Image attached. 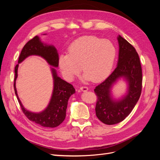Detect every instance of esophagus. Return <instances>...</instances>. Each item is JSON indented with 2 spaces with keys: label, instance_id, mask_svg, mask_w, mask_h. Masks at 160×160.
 Listing matches in <instances>:
<instances>
[{
  "label": "esophagus",
  "instance_id": "1",
  "mask_svg": "<svg viewBox=\"0 0 160 160\" xmlns=\"http://www.w3.org/2000/svg\"><path fill=\"white\" fill-rule=\"evenodd\" d=\"M88 89H88V87H81V88H80V90L82 91H83V92L88 91Z\"/></svg>",
  "mask_w": 160,
  "mask_h": 160
}]
</instances>
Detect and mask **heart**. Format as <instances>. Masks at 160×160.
I'll list each match as a JSON object with an SVG mask.
<instances>
[{
	"label": "heart",
	"instance_id": "heart-1",
	"mask_svg": "<svg viewBox=\"0 0 160 160\" xmlns=\"http://www.w3.org/2000/svg\"><path fill=\"white\" fill-rule=\"evenodd\" d=\"M116 57L113 42L95 36H84L72 42L69 53L59 57V65L65 79L71 81L82 70L83 81L98 82L107 77Z\"/></svg>",
	"mask_w": 160,
	"mask_h": 160
}]
</instances>
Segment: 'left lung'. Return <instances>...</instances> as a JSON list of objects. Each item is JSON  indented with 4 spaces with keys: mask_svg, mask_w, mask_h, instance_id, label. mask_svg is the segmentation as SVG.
<instances>
[{
    "mask_svg": "<svg viewBox=\"0 0 160 160\" xmlns=\"http://www.w3.org/2000/svg\"><path fill=\"white\" fill-rule=\"evenodd\" d=\"M119 58L117 67L107 79L94 89L98 97L95 113L105 124L118 123L128 117L141 95L142 70L139 57L135 48L120 35L118 36ZM127 82V93L118 100L111 95V88L119 78Z\"/></svg>",
    "mask_w": 160,
    "mask_h": 160,
    "instance_id": "left-lung-1",
    "label": "left lung"
}]
</instances>
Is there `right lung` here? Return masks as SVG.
<instances>
[{"label": "right lung", "instance_id": "1", "mask_svg": "<svg viewBox=\"0 0 160 160\" xmlns=\"http://www.w3.org/2000/svg\"><path fill=\"white\" fill-rule=\"evenodd\" d=\"M37 55L42 57L50 65L57 67L59 65V54L53 45L43 43L40 38L36 36L28 41L24 46L18 58V63H21L27 57ZM18 64L14 68V89L22 112L31 122L42 127L56 128L63 122L66 117V110L68 101L71 95L75 93V89L71 84L62 80L57 75L56 69L51 68L53 78V90L50 102L47 108L40 113H33L26 109L18 98L16 89Z\"/></svg>", "mask_w": 160, "mask_h": 160}]
</instances>
